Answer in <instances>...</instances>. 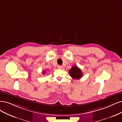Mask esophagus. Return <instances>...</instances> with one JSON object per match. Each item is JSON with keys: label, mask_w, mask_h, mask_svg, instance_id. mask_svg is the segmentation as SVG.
<instances>
[{"label": "esophagus", "mask_w": 122, "mask_h": 122, "mask_svg": "<svg viewBox=\"0 0 122 122\" xmlns=\"http://www.w3.org/2000/svg\"><path fill=\"white\" fill-rule=\"evenodd\" d=\"M57 68H58V69H62V66L60 65H58L57 66Z\"/></svg>", "instance_id": "34e87169"}]
</instances>
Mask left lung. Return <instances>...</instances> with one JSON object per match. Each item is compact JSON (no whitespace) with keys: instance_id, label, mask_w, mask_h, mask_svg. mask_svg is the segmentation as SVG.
Here are the masks:
<instances>
[{"instance_id":"obj_1","label":"left lung","mask_w":122,"mask_h":122,"mask_svg":"<svg viewBox=\"0 0 122 122\" xmlns=\"http://www.w3.org/2000/svg\"><path fill=\"white\" fill-rule=\"evenodd\" d=\"M70 76L73 79L79 80L82 76V73L81 70L76 66H73L69 71Z\"/></svg>"}]
</instances>
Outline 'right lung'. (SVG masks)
Listing matches in <instances>:
<instances>
[{"instance_id": "obj_1", "label": "right lung", "mask_w": 122, "mask_h": 122, "mask_svg": "<svg viewBox=\"0 0 122 122\" xmlns=\"http://www.w3.org/2000/svg\"><path fill=\"white\" fill-rule=\"evenodd\" d=\"M46 71H43V74H46Z\"/></svg>"}]
</instances>
